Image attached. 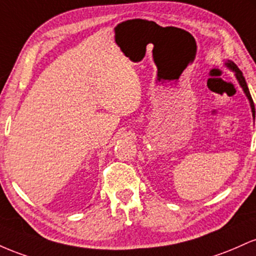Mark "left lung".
<instances>
[{
  "label": "left lung",
  "instance_id": "left-lung-1",
  "mask_svg": "<svg viewBox=\"0 0 256 256\" xmlns=\"http://www.w3.org/2000/svg\"><path fill=\"white\" fill-rule=\"evenodd\" d=\"M228 66V68H231L232 70L234 71V72H236V77H237V80H238V82H240V87L243 88V90H244V93H246V96H248V99H249V102H250V106H252V116H254V118H255V106H254V102H252V96H250V93H249V90H248V86H246V78H244V76H243V74H242V71L240 70V68H237V65L236 64H234V62H228V64H226Z\"/></svg>",
  "mask_w": 256,
  "mask_h": 256
}]
</instances>
